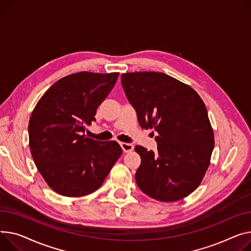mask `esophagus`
<instances>
[{
    "instance_id": "obj_1",
    "label": "esophagus",
    "mask_w": 251,
    "mask_h": 251,
    "mask_svg": "<svg viewBox=\"0 0 251 251\" xmlns=\"http://www.w3.org/2000/svg\"><path fill=\"white\" fill-rule=\"evenodd\" d=\"M120 145H121V147H122L124 152H130V151H132L133 149H134V146H133V144H131V143L121 142Z\"/></svg>"
}]
</instances>
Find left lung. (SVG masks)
<instances>
[{
	"label": "left lung",
	"instance_id": "1",
	"mask_svg": "<svg viewBox=\"0 0 251 251\" xmlns=\"http://www.w3.org/2000/svg\"><path fill=\"white\" fill-rule=\"evenodd\" d=\"M121 81L141 128L158 133L156 153L135 146L141 157L137 186L160 202L188 197L203 180L215 144L203 100L190 86L163 73H127Z\"/></svg>",
	"mask_w": 251,
	"mask_h": 251
}]
</instances>
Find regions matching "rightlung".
Segmentation results:
<instances>
[{
  "label": "right lung",
  "mask_w": 251,
  "mask_h": 251,
  "mask_svg": "<svg viewBox=\"0 0 251 251\" xmlns=\"http://www.w3.org/2000/svg\"><path fill=\"white\" fill-rule=\"evenodd\" d=\"M119 73L80 72L50 87L29 120V146L49 188L65 197L89 195L102 186L123 150L116 141L85 134Z\"/></svg>",
  "instance_id": "obj_1"
}]
</instances>
